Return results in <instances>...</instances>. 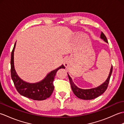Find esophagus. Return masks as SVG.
<instances>
[{
	"mask_svg": "<svg viewBox=\"0 0 124 124\" xmlns=\"http://www.w3.org/2000/svg\"><path fill=\"white\" fill-rule=\"evenodd\" d=\"M69 64H70V59H69V58L65 59L63 61V64L65 66V67L66 68H68V67H69Z\"/></svg>",
	"mask_w": 124,
	"mask_h": 124,
	"instance_id": "obj_1",
	"label": "esophagus"
}]
</instances>
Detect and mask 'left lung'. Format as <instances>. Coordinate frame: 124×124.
<instances>
[{
    "label": "left lung",
    "instance_id": "8db88e82",
    "mask_svg": "<svg viewBox=\"0 0 124 124\" xmlns=\"http://www.w3.org/2000/svg\"><path fill=\"white\" fill-rule=\"evenodd\" d=\"M100 37L102 39H103L104 41L106 43H108V40L106 36L102 32H101V36ZM112 72V66H111V69H110V73L107 79V80L104 81V82L101 84V85L96 87L91 88V89H81L78 87L76 86L74 83L73 82L72 78L70 77L68 73V77L69 79V81L71 84V86L72 90L75 94V95L78 97V98L83 99V100H92L95 98H96L98 96H100L102 95L104 92L106 91V89L108 86V84L109 83L110 78L111 77V74Z\"/></svg>",
    "mask_w": 124,
    "mask_h": 124
}]
</instances>
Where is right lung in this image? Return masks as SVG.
<instances>
[{
    "instance_id": "obj_1",
    "label": "right lung",
    "mask_w": 124,
    "mask_h": 124,
    "mask_svg": "<svg viewBox=\"0 0 124 124\" xmlns=\"http://www.w3.org/2000/svg\"><path fill=\"white\" fill-rule=\"evenodd\" d=\"M16 46L15 43L14 48L11 53L10 60V73L11 77L14 84L15 88L21 95L34 100H44L51 95L54 91V86L53 81L56 72L61 68H65L63 65H61L57 69L52 71L43 80L35 83H29L21 79L14 68V52Z\"/></svg>"
}]
</instances>
